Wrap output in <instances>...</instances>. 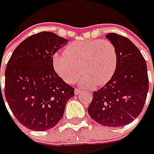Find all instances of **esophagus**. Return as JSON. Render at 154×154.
<instances>
[{"mask_svg": "<svg viewBox=\"0 0 154 154\" xmlns=\"http://www.w3.org/2000/svg\"><path fill=\"white\" fill-rule=\"evenodd\" d=\"M83 92L82 89H80V88H75V94L76 95H78V94H80V93H82V92Z\"/></svg>", "mask_w": 154, "mask_h": 154, "instance_id": "esophagus-1", "label": "esophagus"}]
</instances>
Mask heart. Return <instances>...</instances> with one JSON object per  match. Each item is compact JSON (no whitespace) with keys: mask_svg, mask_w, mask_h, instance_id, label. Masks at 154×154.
Segmentation results:
<instances>
[{"mask_svg":"<svg viewBox=\"0 0 154 154\" xmlns=\"http://www.w3.org/2000/svg\"><path fill=\"white\" fill-rule=\"evenodd\" d=\"M52 62L56 72L67 82H74L82 71L84 75L81 82L84 86H103L114 74L118 55L109 40H85L70 44L65 51L56 52Z\"/></svg>","mask_w":154,"mask_h":154,"instance_id":"obj_1","label":"heart"}]
</instances>
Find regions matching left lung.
<instances>
[{"mask_svg": "<svg viewBox=\"0 0 154 154\" xmlns=\"http://www.w3.org/2000/svg\"><path fill=\"white\" fill-rule=\"evenodd\" d=\"M106 37L116 47L117 67L106 85L93 92L88 112L101 125L122 127L133 122L143 109L148 70L144 57L128 38L117 33H108Z\"/></svg>", "mask_w": 154, "mask_h": 154, "instance_id": "obj_1", "label": "left lung"}]
</instances>
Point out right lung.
<instances>
[{
	"mask_svg": "<svg viewBox=\"0 0 154 154\" xmlns=\"http://www.w3.org/2000/svg\"><path fill=\"white\" fill-rule=\"evenodd\" d=\"M66 42L53 32H39L19 44L8 61L5 97L14 116L29 129L45 131L57 125L74 96V88L59 77L52 62Z\"/></svg>",
	"mask_w": 154,
	"mask_h": 154,
	"instance_id": "right-lung-1",
	"label": "right lung"
}]
</instances>
